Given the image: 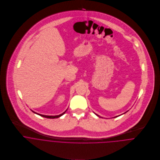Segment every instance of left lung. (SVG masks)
<instances>
[{"label": "left lung", "instance_id": "8db88e82", "mask_svg": "<svg viewBox=\"0 0 160 160\" xmlns=\"http://www.w3.org/2000/svg\"><path fill=\"white\" fill-rule=\"evenodd\" d=\"M96 114V115H97V116H98V117H100V118H101V116H98V114ZM116 117H117V116H115V117H114V118H116Z\"/></svg>", "mask_w": 160, "mask_h": 160}]
</instances>
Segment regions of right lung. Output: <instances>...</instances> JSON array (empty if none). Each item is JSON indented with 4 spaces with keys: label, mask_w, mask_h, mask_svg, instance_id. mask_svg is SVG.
Listing matches in <instances>:
<instances>
[{
    "label": "right lung",
    "mask_w": 160,
    "mask_h": 160,
    "mask_svg": "<svg viewBox=\"0 0 160 160\" xmlns=\"http://www.w3.org/2000/svg\"><path fill=\"white\" fill-rule=\"evenodd\" d=\"M68 110V109H67ZM67 110L65 111V112H64L63 113H62V114H59V115H57V116H47V115H44V114H38V113H36V112H34V111H32V110H31L34 113H35V114H38V115H39V116H42V117H44V118H50V119H54V118H59V117H60V116H62L63 114H65V112L67 111Z\"/></svg>",
    "instance_id": "right-lung-1"
}]
</instances>
